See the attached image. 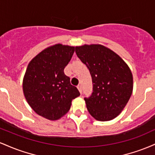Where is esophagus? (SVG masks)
<instances>
[{"label": "esophagus", "mask_w": 155, "mask_h": 155, "mask_svg": "<svg viewBox=\"0 0 155 155\" xmlns=\"http://www.w3.org/2000/svg\"><path fill=\"white\" fill-rule=\"evenodd\" d=\"M77 88H78V90H79V91L80 93L81 94V92H82V90H81V85H78Z\"/></svg>", "instance_id": "1"}]
</instances>
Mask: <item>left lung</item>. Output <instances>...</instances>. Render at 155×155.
Masks as SVG:
<instances>
[{
  "label": "left lung",
  "instance_id": "obj_1",
  "mask_svg": "<svg viewBox=\"0 0 155 155\" xmlns=\"http://www.w3.org/2000/svg\"><path fill=\"white\" fill-rule=\"evenodd\" d=\"M75 51L92 76V95L84 97L89 113L98 121L113 120L132 95L130 69L114 51L101 44L76 47Z\"/></svg>",
  "mask_w": 155,
  "mask_h": 155
}]
</instances>
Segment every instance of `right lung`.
Masks as SVG:
<instances>
[{"mask_svg": "<svg viewBox=\"0 0 155 155\" xmlns=\"http://www.w3.org/2000/svg\"><path fill=\"white\" fill-rule=\"evenodd\" d=\"M74 51V47L55 44L37 54L27 68L22 84L25 97L33 111L47 120L61 118L72 100L80 95L64 74Z\"/></svg>", "mask_w": 155, "mask_h": 155, "instance_id": "1", "label": "right lung"}]
</instances>
